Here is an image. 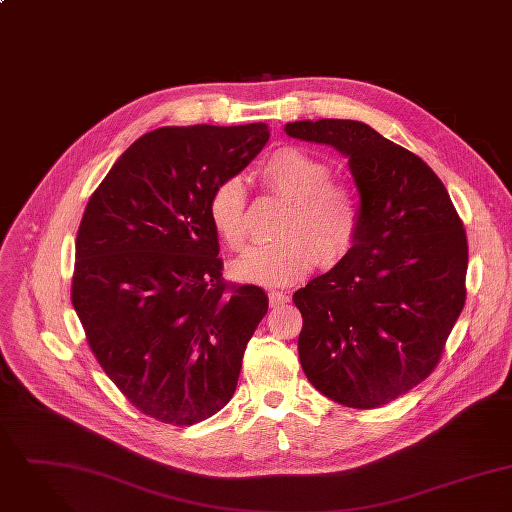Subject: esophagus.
<instances>
[{"label":"esophagus","instance_id":"34e87169","mask_svg":"<svg viewBox=\"0 0 512 512\" xmlns=\"http://www.w3.org/2000/svg\"><path fill=\"white\" fill-rule=\"evenodd\" d=\"M285 303H289V295L287 293H283V291H271L269 293V305H271V308L281 307Z\"/></svg>","mask_w":512,"mask_h":512}]
</instances>
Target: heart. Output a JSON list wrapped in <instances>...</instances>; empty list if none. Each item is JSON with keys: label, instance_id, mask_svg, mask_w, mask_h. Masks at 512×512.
<instances>
[{"label": "heart", "instance_id": "obj_1", "mask_svg": "<svg viewBox=\"0 0 512 512\" xmlns=\"http://www.w3.org/2000/svg\"><path fill=\"white\" fill-rule=\"evenodd\" d=\"M257 176L265 190L291 200L279 243L249 247L233 261V277L281 287L305 277L314 263L332 267L354 247L362 223L358 192L334 182L332 168L301 146H281L261 160ZM207 217L219 239L241 249L247 237V192L241 180L219 182L207 204Z\"/></svg>", "mask_w": 512, "mask_h": 512}]
</instances>
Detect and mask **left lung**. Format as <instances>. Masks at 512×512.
<instances>
[{"instance_id": "8db88e82", "label": "left lung", "mask_w": 512, "mask_h": 512, "mask_svg": "<svg viewBox=\"0 0 512 512\" xmlns=\"http://www.w3.org/2000/svg\"><path fill=\"white\" fill-rule=\"evenodd\" d=\"M285 130L346 154L362 205L350 253L293 297L303 370L346 408H382L437 368L463 310V221L437 174L368 124L322 118Z\"/></svg>"}]
</instances>
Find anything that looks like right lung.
<instances>
[{"label":"right lung","instance_id":"obj_1","mask_svg":"<svg viewBox=\"0 0 512 512\" xmlns=\"http://www.w3.org/2000/svg\"><path fill=\"white\" fill-rule=\"evenodd\" d=\"M269 126H164L140 136L85 207L71 301L104 374L140 413L200 423L233 398L267 314L263 289L223 279L207 204L267 144Z\"/></svg>","mask_w":512,"mask_h":512}]
</instances>
